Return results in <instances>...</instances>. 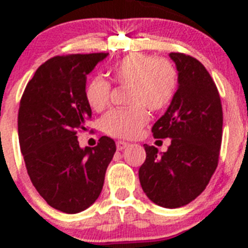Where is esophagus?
Masks as SVG:
<instances>
[{"label":"esophagus","mask_w":248,"mask_h":248,"mask_svg":"<svg viewBox=\"0 0 248 248\" xmlns=\"http://www.w3.org/2000/svg\"><path fill=\"white\" fill-rule=\"evenodd\" d=\"M126 146H129V143H126V141H122V140L117 141V149H118V150H124Z\"/></svg>","instance_id":"34e87169"}]
</instances>
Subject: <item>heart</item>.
Returning <instances> with one entry per match:
<instances>
[{
	"label": "heart",
	"instance_id": "1",
	"mask_svg": "<svg viewBox=\"0 0 248 248\" xmlns=\"http://www.w3.org/2000/svg\"><path fill=\"white\" fill-rule=\"evenodd\" d=\"M110 74L117 83L130 87L128 103L131 105L107 114L100 123L102 130L120 139L137 138L149 120L146 108L157 111L171 102L176 91V71L165 58L131 53L115 63ZM85 98L93 110L103 111L109 105L110 84L95 77L85 89Z\"/></svg>",
	"mask_w": 248,
	"mask_h": 248
}]
</instances>
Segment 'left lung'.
Wrapping results in <instances>:
<instances>
[{
    "mask_svg": "<svg viewBox=\"0 0 248 248\" xmlns=\"http://www.w3.org/2000/svg\"><path fill=\"white\" fill-rule=\"evenodd\" d=\"M177 69V91L153 125L156 139H171L168 151L144 144L146 159L140 185L166 209L187 205L206 189L217 168L222 140V105L216 84L198 59L170 53Z\"/></svg>",
    "mask_w": 248,
    "mask_h": 248,
    "instance_id": "left-lung-1",
    "label": "left lung"
}]
</instances>
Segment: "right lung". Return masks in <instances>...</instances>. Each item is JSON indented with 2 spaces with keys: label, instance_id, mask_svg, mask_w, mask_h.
Segmentation results:
<instances>
[{
  "label": "right lung",
  "instance_id": "add662e5",
  "mask_svg": "<svg viewBox=\"0 0 248 248\" xmlns=\"http://www.w3.org/2000/svg\"><path fill=\"white\" fill-rule=\"evenodd\" d=\"M108 53L54 57L28 82L18 110V139L30 179L49 206L65 214L84 211L103 189L117 146L102 137L80 148L77 131L92 118L87 76Z\"/></svg>",
  "mask_w": 248,
  "mask_h": 248
}]
</instances>
